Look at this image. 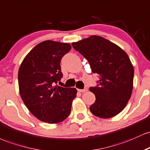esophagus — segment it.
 I'll return each instance as SVG.
<instances>
[{
  "label": "esophagus",
  "instance_id": "1",
  "mask_svg": "<svg viewBox=\"0 0 150 150\" xmlns=\"http://www.w3.org/2000/svg\"><path fill=\"white\" fill-rule=\"evenodd\" d=\"M78 91L79 92H81V93H84V92H86L87 91H88V88H83V89H78Z\"/></svg>",
  "mask_w": 150,
  "mask_h": 150
}]
</instances>
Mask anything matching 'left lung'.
Instances as JSON below:
<instances>
[{
	"label": "left lung",
	"instance_id": "1",
	"mask_svg": "<svg viewBox=\"0 0 150 150\" xmlns=\"http://www.w3.org/2000/svg\"><path fill=\"white\" fill-rule=\"evenodd\" d=\"M72 47L88 60L92 72L99 75L98 84L89 88L96 96L91 112L100 118L120 113L130 98L133 87L134 68L127 53L97 35L72 43Z\"/></svg>",
	"mask_w": 150,
	"mask_h": 150
}]
</instances>
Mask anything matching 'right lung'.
Instances as JSON below:
<instances>
[{
	"mask_svg": "<svg viewBox=\"0 0 150 150\" xmlns=\"http://www.w3.org/2000/svg\"><path fill=\"white\" fill-rule=\"evenodd\" d=\"M71 47L46 40L27 54L18 71L21 96L33 115L42 122L58 123L69 115L75 88L55 86L61 80L60 62Z\"/></svg>",
	"mask_w": 150,
	"mask_h": 150,
	"instance_id": "obj_1",
	"label": "right lung"
}]
</instances>
